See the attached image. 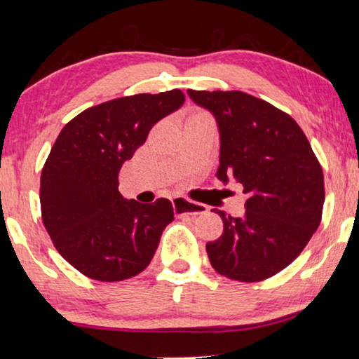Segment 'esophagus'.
Instances as JSON below:
<instances>
[{
    "instance_id": "esophagus-1",
    "label": "esophagus",
    "mask_w": 359,
    "mask_h": 359,
    "mask_svg": "<svg viewBox=\"0 0 359 359\" xmlns=\"http://www.w3.org/2000/svg\"><path fill=\"white\" fill-rule=\"evenodd\" d=\"M174 212L177 217H198V215H203L207 213L208 210L205 205L202 203H197V202H192V200L185 198V197H175L174 198Z\"/></svg>"
}]
</instances>
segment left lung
Returning <instances> with one entry per match:
<instances>
[{
  "label": "left lung",
  "instance_id": "left-lung-1",
  "mask_svg": "<svg viewBox=\"0 0 359 359\" xmlns=\"http://www.w3.org/2000/svg\"><path fill=\"white\" fill-rule=\"evenodd\" d=\"M215 114L222 136L217 177H235L248 195L243 218L217 212L223 235L207 243L213 269L259 283L285 269L322 222V165L292 116L250 93L189 90Z\"/></svg>",
  "mask_w": 359,
  "mask_h": 359
}]
</instances>
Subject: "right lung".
Wrapping results in <instances>:
<instances>
[{"instance_id":"right-lung-1","label":"right lung","mask_w":359,"mask_h":359,"mask_svg":"<svg viewBox=\"0 0 359 359\" xmlns=\"http://www.w3.org/2000/svg\"><path fill=\"white\" fill-rule=\"evenodd\" d=\"M185 102L182 90L140 93L87 108L60 131L41 174V213L55 250L90 279L118 283L149 266L170 200H124L118 175L151 128Z\"/></svg>"}]
</instances>
